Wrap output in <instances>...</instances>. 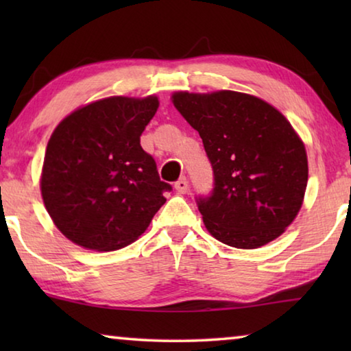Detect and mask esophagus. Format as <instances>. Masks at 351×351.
<instances>
[{
	"label": "esophagus",
	"instance_id": "34e87169",
	"mask_svg": "<svg viewBox=\"0 0 351 351\" xmlns=\"http://www.w3.org/2000/svg\"><path fill=\"white\" fill-rule=\"evenodd\" d=\"M175 189H176V192L181 193V195L187 193V190H189V181L186 180V178H181V180H178V181L175 182Z\"/></svg>",
	"mask_w": 351,
	"mask_h": 351
}]
</instances>
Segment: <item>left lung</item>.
Segmentation results:
<instances>
[{
    "instance_id": "obj_1",
    "label": "left lung",
    "mask_w": 351,
    "mask_h": 351,
    "mask_svg": "<svg viewBox=\"0 0 351 351\" xmlns=\"http://www.w3.org/2000/svg\"><path fill=\"white\" fill-rule=\"evenodd\" d=\"M171 102L197 130L215 187L198 209L224 245L257 249L280 237L299 213L308 182L304 141L266 100L239 91H176Z\"/></svg>"
}]
</instances>
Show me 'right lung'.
Listing matches in <instances>:
<instances>
[{"mask_svg":"<svg viewBox=\"0 0 351 351\" xmlns=\"http://www.w3.org/2000/svg\"><path fill=\"white\" fill-rule=\"evenodd\" d=\"M158 96H111L63 119L47 142L41 198L56 228L77 246L108 252L145 232L171 187L141 147Z\"/></svg>","mask_w":351,"mask_h":351,"instance_id":"1","label":"right lung"}]
</instances>
